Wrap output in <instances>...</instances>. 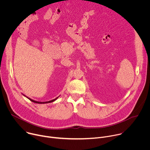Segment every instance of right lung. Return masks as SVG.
<instances>
[{"label": "right lung", "mask_w": 150, "mask_h": 150, "mask_svg": "<svg viewBox=\"0 0 150 150\" xmlns=\"http://www.w3.org/2000/svg\"><path fill=\"white\" fill-rule=\"evenodd\" d=\"M58 97H57V98H56L55 99H53V100H50V101H46V102H38V101H34V100H32V99H30V98H29V99H30V100H31V101H33V102H34V103H38V104H46V103H51V102L54 101L56 100H57V99L58 98Z\"/></svg>", "instance_id": "obj_1"}]
</instances>
